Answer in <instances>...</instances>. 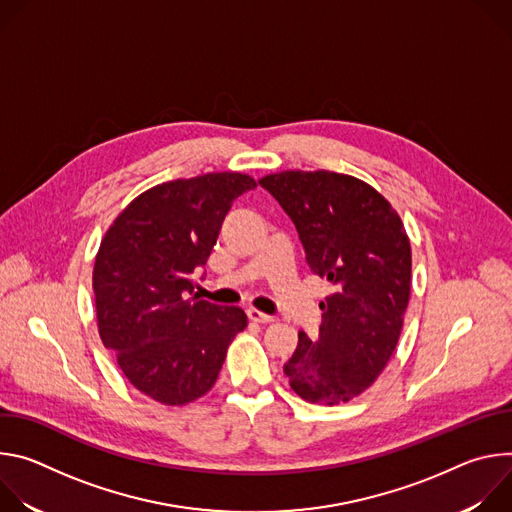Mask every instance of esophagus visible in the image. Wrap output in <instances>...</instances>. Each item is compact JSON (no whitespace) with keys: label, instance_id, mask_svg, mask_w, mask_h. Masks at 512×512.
I'll return each instance as SVG.
<instances>
[{"label":"esophagus","instance_id":"34e87169","mask_svg":"<svg viewBox=\"0 0 512 512\" xmlns=\"http://www.w3.org/2000/svg\"><path fill=\"white\" fill-rule=\"evenodd\" d=\"M247 316H249V320H253V322H261V324H267V322H271V320H273L269 314H263V312L255 310V308H249V310H247Z\"/></svg>","mask_w":512,"mask_h":512}]
</instances>
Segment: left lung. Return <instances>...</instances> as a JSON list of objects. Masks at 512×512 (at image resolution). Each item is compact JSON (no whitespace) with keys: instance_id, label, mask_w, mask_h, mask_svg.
Returning <instances> with one entry per match:
<instances>
[{"instance_id":"8db88e82","label":"left lung","mask_w":512,"mask_h":512,"mask_svg":"<svg viewBox=\"0 0 512 512\" xmlns=\"http://www.w3.org/2000/svg\"><path fill=\"white\" fill-rule=\"evenodd\" d=\"M259 184L296 225L310 269L334 285L318 338L300 332L283 373L308 403H346L377 381L399 342L409 237L389 200L354 176L287 170Z\"/></svg>"}]
</instances>
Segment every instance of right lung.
I'll return each mask as SVG.
<instances>
[{"label":"right lung","instance_id":"1","mask_svg":"<svg viewBox=\"0 0 512 512\" xmlns=\"http://www.w3.org/2000/svg\"><path fill=\"white\" fill-rule=\"evenodd\" d=\"M251 176L210 172L158 184L105 233L93 269L99 336L127 381L164 405H186L216 383L247 314L192 299V273L216 243Z\"/></svg>","mask_w":512,"mask_h":512}]
</instances>
